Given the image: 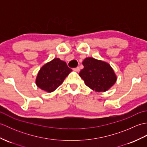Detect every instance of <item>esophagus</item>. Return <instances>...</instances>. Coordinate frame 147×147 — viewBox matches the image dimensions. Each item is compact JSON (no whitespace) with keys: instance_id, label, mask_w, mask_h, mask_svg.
Here are the masks:
<instances>
[{"instance_id":"esophagus-1","label":"esophagus","mask_w":147,"mask_h":147,"mask_svg":"<svg viewBox=\"0 0 147 147\" xmlns=\"http://www.w3.org/2000/svg\"><path fill=\"white\" fill-rule=\"evenodd\" d=\"M73 70H74V71H76V72H79V71H80V67H77L74 68Z\"/></svg>"}]
</instances>
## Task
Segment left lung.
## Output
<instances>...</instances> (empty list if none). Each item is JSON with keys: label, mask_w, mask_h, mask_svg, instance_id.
<instances>
[{"label": "left lung", "mask_w": 147, "mask_h": 147, "mask_svg": "<svg viewBox=\"0 0 147 147\" xmlns=\"http://www.w3.org/2000/svg\"><path fill=\"white\" fill-rule=\"evenodd\" d=\"M84 68L79 75L86 85L95 92H106L114 85L117 77L110 64L92 57L83 61Z\"/></svg>", "instance_id": "1"}]
</instances>
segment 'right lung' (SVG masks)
<instances>
[{
    "label": "right lung",
    "instance_id": "obj_1",
    "mask_svg": "<svg viewBox=\"0 0 147 147\" xmlns=\"http://www.w3.org/2000/svg\"><path fill=\"white\" fill-rule=\"evenodd\" d=\"M71 71L66 62L55 58L40 69L36 76V84L42 90L52 92L63 83Z\"/></svg>",
    "mask_w": 147,
    "mask_h": 147
}]
</instances>
